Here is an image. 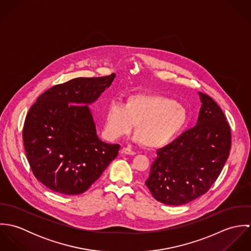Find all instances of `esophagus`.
Masks as SVG:
<instances>
[{"label":"esophagus","mask_w":251,"mask_h":251,"mask_svg":"<svg viewBox=\"0 0 251 251\" xmlns=\"http://www.w3.org/2000/svg\"><path fill=\"white\" fill-rule=\"evenodd\" d=\"M122 153H125V154H129V155H134L136 152L132 150H130L129 148H123L122 149Z\"/></svg>","instance_id":"1"}]
</instances>
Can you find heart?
Returning a JSON list of instances; mask_svg holds the SVG:
<instances>
[{
  "mask_svg": "<svg viewBox=\"0 0 251 251\" xmlns=\"http://www.w3.org/2000/svg\"><path fill=\"white\" fill-rule=\"evenodd\" d=\"M188 120L186 109L175 100L160 95H133L124 105L112 103L105 113L104 133L115 140L130 132L135 125L134 141L151 149L170 143Z\"/></svg>",
  "mask_w": 251,
  "mask_h": 251,
  "instance_id": "b5f03b06",
  "label": "heart"
}]
</instances>
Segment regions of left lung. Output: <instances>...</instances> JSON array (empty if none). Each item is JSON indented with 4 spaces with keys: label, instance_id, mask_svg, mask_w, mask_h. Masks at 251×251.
<instances>
[{
    "label": "left lung",
    "instance_id": "left-lung-1",
    "mask_svg": "<svg viewBox=\"0 0 251 251\" xmlns=\"http://www.w3.org/2000/svg\"><path fill=\"white\" fill-rule=\"evenodd\" d=\"M197 125L157 150L146 185L155 200L179 206L205 194L218 178L230 152L231 129L221 108L199 93Z\"/></svg>",
    "mask_w": 251,
    "mask_h": 251
}]
</instances>
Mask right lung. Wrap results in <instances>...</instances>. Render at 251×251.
<instances>
[{
    "mask_svg": "<svg viewBox=\"0 0 251 251\" xmlns=\"http://www.w3.org/2000/svg\"><path fill=\"white\" fill-rule=\"evenodd\" d=\"M116 74L75 78L40 95L23 127L27 158L36 179L54 192H85L117 157L120 145L102 142L89 104Z\"/></svg>",
    "mask_w": 251,
    "mask_h": 251,
    "instance_id": "1",
    "label": "right lung"
}]
</instances>
